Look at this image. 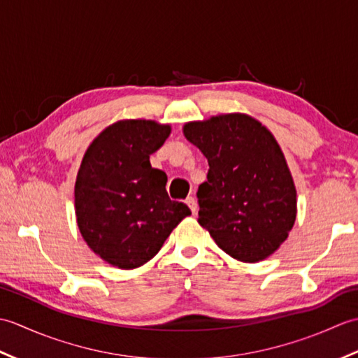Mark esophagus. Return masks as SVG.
<instances>
[{"label": "esophagus", "instance_id": "obj_1", "mask_svg": "<svg viewBox=\"0 0 358 358\" xmlns=\"http://www.w3.org/2000/svg\"><path fill=\"white\" fill-rule=\"evenodd\" d=\"M186 204H187L189 208H191L192 214L195 215L196 210H199V204H196V200L194 199V196H187V199H186Z\"/></svg>", "mask_w": 358, "mask_h": 358}]
</instances>
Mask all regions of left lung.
<instances>
[{"label": "left lung", "mask_w": 358, "mask_h": 358, "mask_svg": "<svg viewBox=\"0 0 358 358\" xmlns=\"http://www.w3.org/2000/svg\"><path fill=\"white\" fill-rule=\"evenodd\" d=\"M183 134L209 163L196 192L199 223L238 262L275 252L295 223L296 191L273 135L245 113L192 121Z\"/></svg>", "instance_id": "1"}]
</instances>
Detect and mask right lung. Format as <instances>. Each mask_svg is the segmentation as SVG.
I'll return each instance as SVG.
<instances>
[{
	"mask_svg": "<svg viewBox=\"0 0 358 358\" xmlns=\"http://www.w3.org/2000/svg\"><path fill=\"white\" fill-rule=\"evenodd\" d=\"M169 134V124L121 120L106 127L83 157L75 181L80 232L98 257L120 269L148 263L191 215L185 203L169 199L166 173L149 162Z\"/></svg>",
	"mask_w": 358,
	"mask_h": 358,
	"instance_id": "add662e5",
	"label": "right lung"
}]
</instances>
